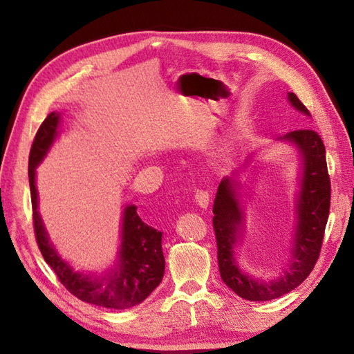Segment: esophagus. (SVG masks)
Returning <instances> with one entry per match:
<instances>
[{"label": "esophagus", "mask_w": 354, "mask_h": 354, "mask_svg": "<svg viewBox=\"0 0 354 354\" xmlns=\"http://www.w3.org/2000/svg\"><path fill=\"white\" fill-rule=\"evenodd\" d=\"M195 201L201 208H207L209 203V194L207 190H198L195 194Z\"/></svg>", "instance_id": "esophagus-1"}]
</instances>
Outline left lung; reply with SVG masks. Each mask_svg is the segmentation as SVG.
Here are the masks:
<instances>
[{"label":"left lung","mask_w":354,"mask_h":354,"mask_svg":"<svg viewBox=\"0 0 354 354\" xmlns=\"http://www.w3.org/2000/svg\"><path fill=\"white\" fill-rule=\"evenodd\" d=\"M294 108L307 116L310 112L294 93H288ZM277 140L292 143L301 158L299 190L295 198L297 226L291 259L276 279L261 281L245 274L234 260V246L242 236L243 208L241 207L239 183L224 177L214 199L212 226L217 239V259L223 282L233 292L248 301H269L291 292L301 285L313 270L322 246L330 207V180L326 167V152L320 136L313 130H295Z\"/></svg>","instance_id":"1"}]
</instances>
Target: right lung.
I'll use <instances>...</instances> for the list:
<instances>
[{
  "mask_svg": "<svg viewBox=\"0 0 354 354\" xmlns=\"http://www.w3.org/2000/svg\"><path fill=\"white\" fill-rule=\"evenodd\" d=\"M59 122L60 113L51 112L37 131L29 153L28 176L38 248L63 286L82 301L116 310L134 307L145 301L164 277L162 232L142 221L136 205H127L122 216L121 246L113 269L104 274L75 272L71 264L62 259L50 242L44 223L41 220L35 187V169L56 140Z\"/></svg>",
  "mask_w": 354,
  "mask_h": 354,
  "instance_id": "right-lung-1",
  "label": "right lung"
}]
</instances>
